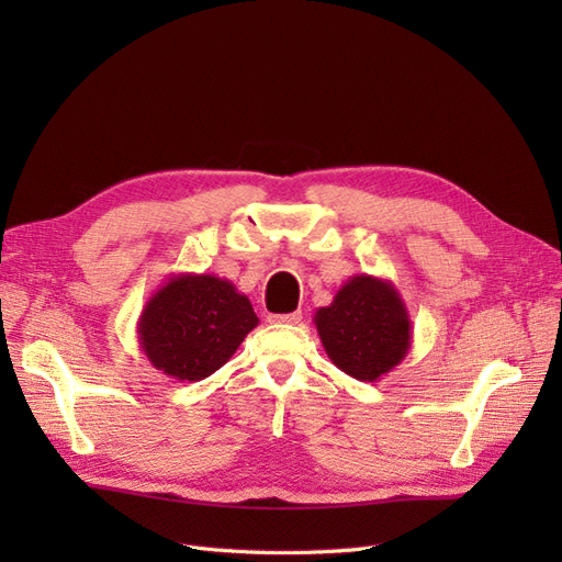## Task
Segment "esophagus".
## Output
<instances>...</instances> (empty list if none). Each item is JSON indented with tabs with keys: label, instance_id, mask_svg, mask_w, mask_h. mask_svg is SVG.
Wrapping results in <instances>:
<instances>
[{
	"label": "esophagus",
	"instance_id": "34e87169",
	"mask_svg": "<svg viewBox=\"0 0 562 562\" xmlns=\"http://www.w3.org/2000/svg\"><path fill=\"white\" fill-rule=\"evenodd\" d=\"M302 321V312H291V314H269V323H285V326H295V323Z\"/></svg>",
	"mask_w": 562,
	"mask_h": 562
}]
</instances>
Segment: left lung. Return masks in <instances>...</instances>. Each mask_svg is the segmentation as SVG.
Returning a JSON list of instances; mask_svg holds the SVG:
<instances>
[{
  "label": "left lung",
  "mask_w": 562,
  "mask_h": 562,
  "mask_svg": "<svg viewBox=\"0 0 562 562\" xmlns=\"http://www.w3.org/2000/svg\"><path fill=\"white\" fill-rule=\"evenodd\" d=\"M314 326L328 359L361 382L382 380L411 351V314L396 285L380 277H351L316 310Z\"/></svg>",
  "instance_id": "1"
}]
</instances>
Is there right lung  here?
Segmentation results:
<instances>
[{"instance_id": "obj_1", "label": "right lung", "mask_w": 562, "mask_h": 562, "mask_svg": "<svg viewBox=\"0 0 562 562\" xmlns=\"http://www.w3.org/2000/svg\"><path fill=\"white\" fill-rule=\"evenodd\" d=\"M258 323L250 300L232 281L187 271L145 302L138 342L164 375L199 382L223 368Z\"/></svg>"}]
</instances>
